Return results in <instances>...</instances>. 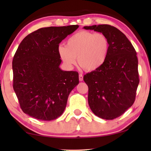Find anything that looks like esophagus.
<instances>
[{"mask_svg": "<svg viewBox=\"0 0 151 151\" xmlns=\"http://www.w3.org/2000/svg\"><path fill=\"white\" fill-rule=\"evenodd\" d=\"M79 81H83V75H82V74H80L79 75Z\"/></svg>", "mask_w": 151, "mask_h": 151, "instance_id": "obj_1", "label": "esophagus"}]
</instances>
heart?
<instances>
[{
  "label": "heart",
  "instance_id": "b5f03b06",
  "mask_svg": "<svg viewBox=\"0 0 151 151\" xmlns=\"http://www.w3.org/2000/svg\"><path fill=\"white\" fill-rule=\"evenodd\" d=\"M109 49L110 42L104 34L82 30L70 36L66 46H59L58 50L67 68H73L77 58L80 67L88 71H93L104 63Z\"/></svg>",
  "mask_w": 151,
  "mask_h": 151
}]
</instances>
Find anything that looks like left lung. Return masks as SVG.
<instances>
[{"label":"left lung","mask_w":151,"mask_h":151,"mask_svg":"<svg viewBox=\"0 0 151 151\" xmlns=\"http://www.w3.org/2000/svg\"><path fill=\"white\" fill-rule=\"evenodd\" d=\"M108 38L110 49L104 63L87 73L88 103L99 117L111 120L123 115L135 101L139 79L136 50L126 36L109 24L84 27Z\"/></svg>","instance_id":"1"}]
</instances>
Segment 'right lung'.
I'll return each instance as SVG.
<instances>
[{"instance_id":"1","label":"right lung","mask_w":151,"mask_h":151,"mask_svg":"<svg viewBox=\"0 0 151 151\" xmlns=\"http://www.w3.org/2000/svg\"><path fill=\"white\" fill-rule=\"evenodd\" d=\"M78 25L40 28L25 37L13 58V88L22 111L42 121L59 117L78 84V73L64 71L59 44Z\"/></svg>"}]
</instances>
